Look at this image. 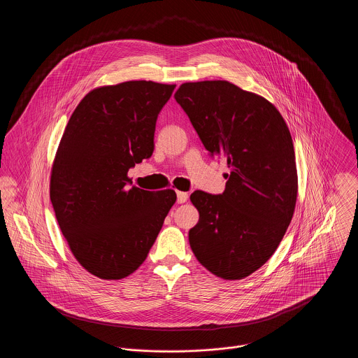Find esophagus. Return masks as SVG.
<instances>
[{
	"label": "esophagus",
	"instance_id": "34e87169",
	"mask_svg": "<svg viewBox=\"0 0 358 358\" xmlns=\"http://www.w3.org/2000/svg\"><path fill=\"white\" fill-rule=\"evenodd\" d=\"M176 196H178V204H183V203H186L187 199H189L187 193H185V192H178Z\"/></svg>",
	"mask_w": 358,
	"mask_h": 358
}]
</instances>
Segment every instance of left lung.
Returning a JSON list of instances; mask_svg holds the SVG:
<instances>
[{"instance_id": "1", "label": "left lung", "mask_w": 358, "mask_h": 358, "mask_svg": "<svg viewBox=\"0 0 358 358\" xmlns=\"http://www.w3.org/2000/svg\"><path fill=\"white\" fill-rule=\"evenodd\" d=\"M209 157H224L230 173L222 194L196 190L200 212L189 241L215 275L241 280L281 243L295 210L298 175L289 129L264 98L229 81L186 83L175 94Z\"/></svg>"}]
</instances>
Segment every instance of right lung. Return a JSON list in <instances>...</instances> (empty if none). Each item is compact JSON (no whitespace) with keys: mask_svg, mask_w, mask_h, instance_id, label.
<instances>
[{"mask_svg":"<svg viewBox=\"0 0 358 358\" xmlns=\"http://www.w3.org/2000/svg\"><path fill=\"white\" fill-rule=\"evenodd\" d=\"M175 85L128 81L91 91L71 114L52 166L51 203L80 264L103 280L134 273L176 201L173 190L129 187L150 158L155 122Z\"/></svg>","mask_w":358,"mask_h":358,"instance_id":"right-lung-1","label":"right lung"}]
</instances>
